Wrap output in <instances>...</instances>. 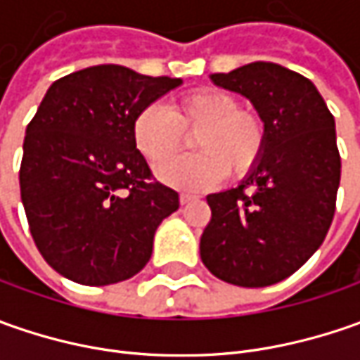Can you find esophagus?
Returning <instances> with one entry per match:
<instances>
[{"mask_svg":"<svg viewBox=\"0 0 360 360\" xmlns=\"http://www.w3.org/2000/svg\"><path fill=\"white\" fill-rule=\"evenodd\" d=\"M196 200V196H192V194H180V204H188V202Z\"/></svg>","mask_w":360,"mask_h":360,"instance_id":"obj_1","label":"esophagus"}]
</instances>
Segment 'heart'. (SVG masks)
I'll return each instance as SVG.
<instances>
[{
    "label": "heart",
    "instance_id": "heart-1",
    "mask_svg": "<svg viewBox=\"0 0 360 360\" xmlns=\"http://www.w3.org/2000/svg\"><path fill=\"white\" fill-rule=\"evenodd\" d=\"M192 156L172 160L156 170L160 182L182 192H200L218 184L226 172L242 178L262 158L266 124L222 90H196L174 100L168 110L152 104L131 122V140L148 164L158 166L191 136Z\"/></svg>",
    "mask_w": 360,
    "mask_h": 360
}]
</instances>
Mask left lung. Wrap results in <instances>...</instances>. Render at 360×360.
Returning <instances> with one entry per match:
<instances>
[{"label": "left lung", "instance_id": "obj_1", "mask_svg": "<svg viewBox=\"0 0 360 360\" xmlns=\"http://www.w3.org/2000/svg\"><path fill=\"white\" fill-rule=\"evenodd\" d=\"M248 98L266 124L262 158L236 188L208 194L204 266L224 283L258 288L297 272L335 216L340 156L335 118L311 79L272 62L212 74Z\"/></svg>", "mask_w": 360, "mask_h": 360}]
</instances>
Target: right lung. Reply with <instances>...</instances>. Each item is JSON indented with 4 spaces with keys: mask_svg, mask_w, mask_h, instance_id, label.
Listing matches in <instances>:
<instances>
[{
    "mask_svg": "<svg viewBox=\"0 0 360 360\" xmlns=\"http://www.w3.org/2000/svg\"><path fill=\"white\" fill-rule=\"evenodd\" d=\"M180 84L104 63L46 91L25 130L20 188L35 246L62 276L105 286L150 260L156 229L180 200L152 178L131 122Z\"/></svg>",
    "mask_w": 360,
    "mask_h": 360,
    "instance_id": "1",
    "label": "right lung"
}]
</instances>
